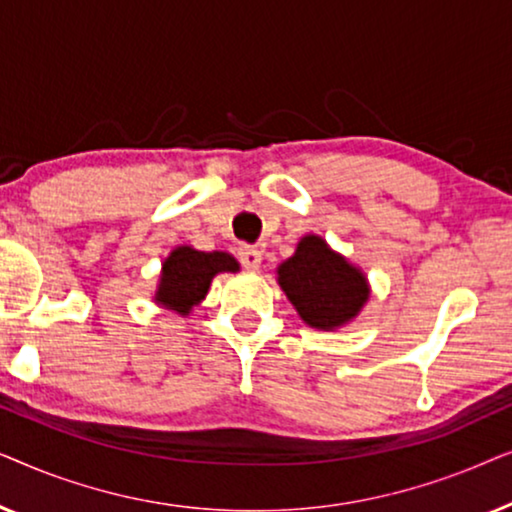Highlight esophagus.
<instances>
[{
    "label": "esophagus",
    "mask_w": 512,
    "mask_h": 512,
    "mask_svg": "<svg viewBox=\"0 0 512 512\" xmlns=\"http://www.w3.org/2000/svg\"><path fill=\"white\" fill-rule=\"evenodd\" d=\"M237 258H240V263L244 265L247 270H258L261 268V251H258L256 247H251V244H242L240 249H237Z\"/></svg>",
    "instance_id": "esophagus-1"
}]
</instances>
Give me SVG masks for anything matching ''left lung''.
I'll list each match as a JSON object with an SVG mask.
<instances>
[{
	"label": "left lung",
	"instance_id": "1",
	"mask_svg": "<svg viewBox=\"0 0 512 512\" xmlns=\"http://www.w3.org/2000/svg\"><path fill=\"white\" fill-rule=\"evenodd\" d=\"M277 282L300 319L319 331L352 321L370 296L366 275L319 235H305L296 254L277 268Z\"/></svg>",
	"mask_w": 512,
	"mask_h": 512
}]
</instances>
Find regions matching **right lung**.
Returning <instances> with one entry per match:
<instances>
[{"mask_svg": "<svg viewBox=\"0 0 512 512\" xmlns=\"http://www.w3.org/2000/svg\"><path fill=\"white\" fill-rule=\"evenodd\" d=\"M240 263L226 251H198L193 247H177L165 258L160 282L153 300L165 310L186 317L202 298L219 272H237Z\"/></svg>", "mask_w": 512, "mask_h": 512, "instance_id": "right-lung-1", "label": "right lung"}]
</instances>
